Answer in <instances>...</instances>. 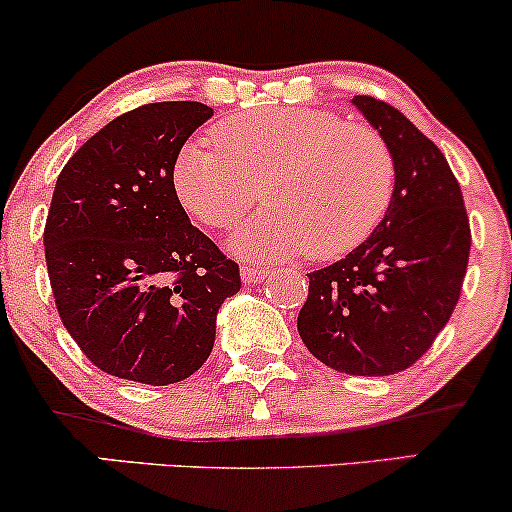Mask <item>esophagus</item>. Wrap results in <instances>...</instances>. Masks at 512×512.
Returning a JSON list of instances; mask_svg holds the SVG:
<instances>
[{"instance_id": "34e87169", "label": "esophagus", "mask_w": 512, "mask_h": 512, "mask_svg": "<svg viewBox=\"0 0 512 512\" xmlns=\"http://www.w3.org/2000/svg\"><path fill=\"white\" fill-rule=\"evenodd\" d=\"M240 276H243L245 284H257V281H262L264 276H267V269L252 267V264H243V269H240Z\"/></svg>"}]
</instances>
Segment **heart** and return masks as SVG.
Here are the masks:
<instances>
[{
  "label": "heart",
  "instance_id": "heart-1",
  "mask_svg": "<svg viewBox=\"0 0 512 512\" xmlns=\"http://www.w3.org/2000/svg\"><path fill=\"white\" fill-rule=\"evenodd\" d=\"M269 209L240 226L245 260L349 255L373 236L395 192V158L375 129L322 110L233 117L214 139L182 146L173 166L180 204L209 228H231L262 195Z\"/></svg>",
  "mask_w": 512,
  "mask_h": 512
}]
</instances>
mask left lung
Instances as JSON below:
<instances>
[{
    "label": "left lung",
    "mask_w": 512,
    "mask_h": 512,
    "mask_svg": "<svg viewBox=\"0 0 512 512\" xmlns=\"http://www.w3.org/2000/svg\"><path fill=\"white\" fill-rule=\"evenodd\" d=\"M395 158L385 219L344 260L310 272L298 334L317 361L349 375H395L448 325L469 262L460 182L426 134L397 108L354 96Z\"/></svg>",
    "instance_id": "1"
}]
</instances>
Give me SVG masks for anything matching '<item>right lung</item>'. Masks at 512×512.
<instances>
[{"label":"right lung","mask_w":512,"mask_h":512,"mask_svg":"<svg viewBox=\"0 0 512 512\" xmlns=\"http://www.w3.org/2000/svg\"><path fill=\"white\" fill-rule=\"evenodd\" d=\"M214 110L149 103L115 117L57 178L45 262L74 342L103 373L144 385L190 378L214 349L238 264L190 223L173 187L182 144Z\"/></svg>","instance_id":"add662e5"}]
</instances>
